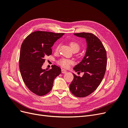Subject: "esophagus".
I'll return each instance as SVG.
<instances>
[{"mask_svg": "<svg viewBox=\"0 0 128 128\" xmlns=\"http://www.w3.org/2000/svg\"><path fill=\"white\" fill-rule=\"evenodd\" d=\"M61 72H62V74H65V73L67 72V70H65V69H61Z\"/></svg>", "mask_w": 128, "mask_h": 128, "instance_id": "obj_1", "label": "esophagus"}]
</instances>
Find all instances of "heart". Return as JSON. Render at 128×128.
Listing matches in <instances>:
<instances>
[{
	"label": "heart",
	"mask_w": 128,
	"mask_h": 128,
	"mask_svg": "<svg viewBox=\"0 0 128 128\" xmlns=\"http://www.w3.org/2000/svg\"><path fill=\"white\" fill-rule=\"evenodd\" d=\"M70 46L72 50V51H78L80 48V45L78 42H72L70 43ZM59 48V45L56 46V51H58V49ZM58 64H59L62 67L64 68H68L69 66L73 64V61L70 59H64V58H62L58 61Z\"/></svg>",
	"instance_id": "obj_1"
}]
</instances>
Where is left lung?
<instances>
[{
	"instance_id": "left-lung-1",
	"label": "left lung",
	"mask_w": 128,
	"mask_h": 128,
	"mask_svg": "<svg viewBox=\"0 0 128 128\" xmlns=\"http://www.w3.org/2000/svg\"><path fill=\"white\" fill-rule=\"evenodd\" d=\"M86 40V54L74 70L84 72L82 77L73 74L74 79L69 88L77 97H85L91 94L98 87L103 79L107 66V54L102 42L94 34L88 32L74 34Z\"/></svg>"
}]
</instances>
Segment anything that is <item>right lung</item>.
Listing matches in <instances>:
<instances>
[{
  "label": "right lung",
  "mask_w": 128,
  "mask_h": 128,
  "mask_svg": "<svg viewBox=\"0 0 128 128\" xmlns=\"http://www.w3.org/2000/svg\"><path fill=\"white\" fill-rule=\"evenodd\" d=\"M64 34L37 31L29 34L21 45L19 68L22 78L27 88L38 96L48 94L61 74V68L56 65L50 70L42 67L45 57L51 55L52 46Z\"/></svg>",
  "instance_id": "right-lung-1"
}]
</instances>
